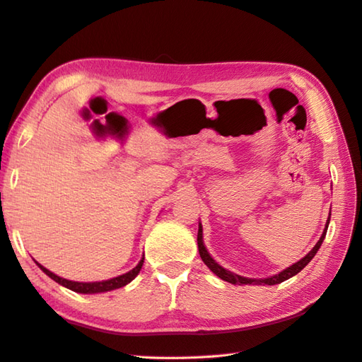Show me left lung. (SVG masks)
I'll list each match as a JSON object with an SVG mask.
<instances>
[{
    "label": "left lung",
    "mask_w": 362,
    "mask_h": 362,
    "mask_svg": "<svg viewBox=\"0 0 362 362\" xmlns=\"http://www.w3.org/2000/svg\"><path fill=\"white\" fill-rule=\"evenodd\" d=\"M329 221H330V216H329V220H327V223H326V228H324V230H322V235H321L320 240H318V243L313 246V249H312V251H310L308 255L303 257L300 262L293 263L292 266H289V267H287V269L281 271L280 274H276V275L269 276V278H263V280H254V278H246V276H242V275H237V274H234V272H229L228 269H225V267H221V266L214 260V258H212V257L209 255V252L206 251L205 243H203V228H202V225H199V234H197L199 254H200V257H202L203 263H205L212 272H214L218 278H221V280H225V281H228V283H230V284H238V286H242V284H267V286L278 284V283H283L284 280H287V278H291V276L296 275L301 269H304L305 266H308V263L315 257V254L318 252L320 246L322 245V240H324V237H326L327 228H329Z\"/></svg>",
    "instance_id": "obj_1"
}]
</instances>
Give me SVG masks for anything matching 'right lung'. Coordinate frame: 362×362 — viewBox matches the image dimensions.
<instances>
[{"label":"right lung","mask_w":362,"mask_h":362,"mask_svg":"<svg viewBox=\"0 0 362 362\" xmlns=\"http://www.w3.org/2000/svg\"><path fill=\"white\" fill-rule=\"evenodd\" d=\"M40 267L41 271L49 275L52 280H54L57 283H59L61 286L67 287V289L73 291V292H78V293H100V292H108V291H115V289H119V287H124L127 286L129 281H133L136 275L141 272L142 269V264H144V257L142 260L139 262V264L136 267H133L132 271L127 272V274H122L119 276H115L111 278V280H104V281H93V283H79V281H70V280H66V278H61L58 276L57 274L50 272L49 269H45L44 266H41L40 263H36Z\"/></svg>","instance_id":"1"}]
</instances>
